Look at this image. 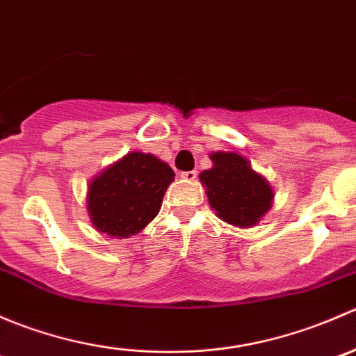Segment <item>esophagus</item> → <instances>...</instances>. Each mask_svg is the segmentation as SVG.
I'll return each instance as SVG.
<instances>
[{
  "label": "esophagus",
  "mask_w": 356,
  "mask_h": 356,
  "mask_svg": "<svg viewBox=\"0 0 356 356\" xmlns=\"http://www.w3.org/2000/svg\"><path fill=\"white\" fill-rule=\"evenodd\" d=\"M196 175H198V172H196V170H189V172H182L181 177L184 179L186 182H193L196 179Z\"/></svg>",
  "instance_id": "1"
}]
</instances>
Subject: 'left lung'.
Instances as JSON below:
<instances>
[{
  "mask_svg": "<svg viewBox=\"0 0 356 356\" xmlns=\"http://www.w3.org/2000/svg\"><path fill=\"white\" fill-rule=\"evenodd\" d=\"M213 167L200 174L208 203L217 217L239 229L254 227L274 201L270 182L234 152L210 153Z\"/></svg>",
  "mask_w": 356,
  "mask_h": 356,
  "instance_id": "8db88e82",
  "label": "left lung"
}]
</instances>
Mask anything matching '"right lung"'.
Masks as SVG:
<instances>
[{"label": "right lung", "mask_w": 356, "mask_h": 356, "mask_svg": "<svg viewBox=\"0 0 356 356\" xmlns=\"http://www.w3.org/2000/svg\"><path fill=\"white\" fill-rule=\"evenodd\" d=\"M174 177L168 163L152 153H127L89 182L86 201L92 225L110 238L136 236L158 215Z\"/></svg>", "instance_id": "obj_1"}]
</instances>
